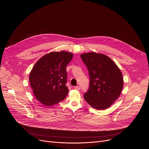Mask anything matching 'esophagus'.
Masks as SVG:
<instances>
[{"instance_id": "esophagus-1", "label": "esophagus", "mask_w": 149, "mask_h": 149, "mask_svg": "<svg viewBox=\"0 0 149 149\" xmlns=\"http://www.w3.org/2000/svg\"><path fill=\"white\" fill-rule=\"evenodd\" d=\"M80 89H81V88L79 86H77L75 87V89L77 90H80Z\"/></svg>"}]
</instances>
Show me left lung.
Instances as JSON below:
<instances>
[{"instance_id": "1", "label": "left lung", "mask_w": 149, "mask_h": 149, "mask_svg": "<svg viewBox=\"0 0 149 149\" xmlns=\"http://www.w3.org/2000/svg\"><path fill=\"white\" fill-rule=\"evenodd\" d=\"M90 76L89 90L84 98L98 110L108 108L120 95L124 85L122 73L108 56L91 52L81 55Z\"/></svg>"}]
</instances>
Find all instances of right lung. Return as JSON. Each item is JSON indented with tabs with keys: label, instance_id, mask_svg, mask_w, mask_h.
<instances>
[{
	"label": "right lung",
	"instance_id": "1",
	"mask_svg": "<svg viewBox=\"0 0 149 149\" xmlns=\"http://www.w3.org/2000/svg\"><path fill=\"white\" fill-rule=\"evenodd\" d=\"M72 57L71 52H52L41 57L31 70L30 86L36 98L44 106L54 105L68 94L66 66Z\"/></svg>",
	"mask_w": 149,
	"mask_h": 149
}]
</instances>
